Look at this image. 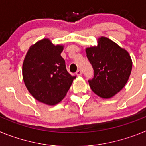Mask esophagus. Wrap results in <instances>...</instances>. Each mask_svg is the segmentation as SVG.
<instances>
[{
	"label": "esophagus",
	"instance_id": "esophagus-1",
	"mask_svg": "<svg viewBox=\"0 0 146 146\" xmlns=\"http://www.w3.org/2000/svg\"><path fill=\"white\" fill-rule=\"evenodd\" d=\"M76 74H77V76H81L82 75V72H81L80 70H77V72H76Z\"/></svg>",
	"mask_w": 146,
	"mask_h": 146
}]
</instances>
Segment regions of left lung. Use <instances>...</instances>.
<instances>
[{"label":"left lung","mask_w":146,"mask_h":146,"mask_svg":"<svg viewBox=\"0 0 146 146\" xmlns=\"http://www.w3.org/2000/svg\"><path fill=\"white\" fill-rule=\"evenodd\" d=\"M86 51L94 72V77L88 80L91 90L104 99L113 97L124 87L131 74L129 54L106 37L99 38L96 47Z\"/></svg>","instance_id":"left-lung-1"}]
</instances>
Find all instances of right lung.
Returning <instances> with one entry per match:
<instances>
[{"label":"right lung","mask_w":146,"mask_h":146,"mask_svg":"<svg viewBox=\"0 0 146 146\" xmlns=\"http://www.w3.org/2000/svg\"><path fill=\"white\" fill-rule=\"evenodd\" d=\"M64 46H55L44 38L30 47L23 64V77L35 99L49 105L60 102L70 88L75 76L66 69L60 53Z\"/></svg>","instance_id":"1"}]
</instances>
